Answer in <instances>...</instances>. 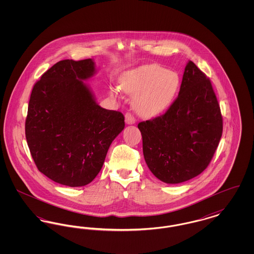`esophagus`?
Returning <instances> with one entry per match:
<instances>
[{
  "mask_svg": "<svg viewBox=\"0 0 254 254\" xmlns=\"http://www.w3.org/2000/svg\"><path fill=\"white\" fill-rule=\"evenodd\" d=\"M125 119H126V123H127V125H132V124H134V123L136 122L135 118L133 117V115L130 113V112L126 113V115H125Z\"/></svg>",
  "mask_w": 254,
  "mask_h": 254,
  "instance_id": "esophagus-1",
  "label": "esophagus"
}]
</instances>
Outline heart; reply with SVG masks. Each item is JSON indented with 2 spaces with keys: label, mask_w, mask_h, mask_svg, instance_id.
<instances>
[{
  "label": "heart",
  "mask_w": 254,
  "mask_h": 254,
  "mask_svg": "<svg viewBox=\"0 0 254 254\" xmlns=\"http://www.w3.org/2000/svg\"><path fill=\"white\" fill-rule=\"evenodd\" d=\"M121 88L135 95L133 108L145 117L158 115L168 109L180 87L178 74L159 64H145L136 67L122 76ZM113 95L118 88L112 89Z\"/></svg>",
  "instance_id": "1"
}]
</instances>
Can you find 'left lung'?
Wrapping results in <instances>:
<instances>
[{
    "mask_svg": "<svg viewBox=\"0 0 254 254\" xmlns=\"http://www.w3.org/2000/svg\"><path fill=\"white\" fill-rule=\"evenodd\" d=\"M143 153L150 171L167 184L205 170L217 148L223 118L210 80L189 61L178 97L165 114L141 122Z\"/></svg>",
    "mask_w": 254,
    "mask_h": 254,
    "instance_id": "8db88e82",
    "label": "left lung"
}]
</instances>
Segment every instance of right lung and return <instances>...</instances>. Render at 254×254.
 <instances>
[{"label": "right lung", "instance_id": "1", "mask_svg": "<svg viewBox=\"0 0 254 254\" xmlns=\"http://www.w3.org/2000/svg\"><path fill=\"white\" fill-rule=\"evenodd\" d=\"M95 72L92 59L60 61L30 95L25 138L31 156L43 174L64 186L93 181L125 127L121 112L101 108L84 82Z\"/></svg>", "mask_w": 254, "mask_h": 254}]
</instances>
